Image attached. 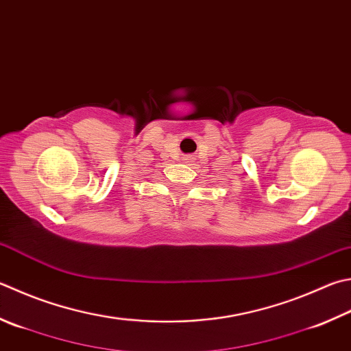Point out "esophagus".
Returning <instances> with one entry per match:
<instances>
[{
	"label": "esophagus",
	"mask_w": 351,
	"mask_h": 351,
	"mask_svg": "<svg viewBox=\"0 0 351 351\" xmlns=\"http://www.w3.org/2000/svg\"><path fill=\"white\" fill-rule=\"evenodd\" d=\"M184 160H191V157H184Z\"/></svg>",
	"instance_id": "obj_1"
}]
</instances>
